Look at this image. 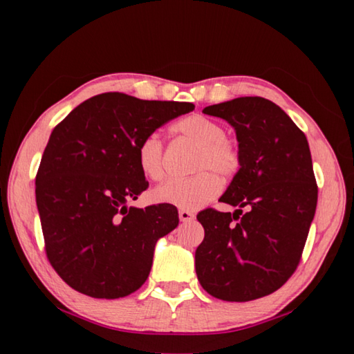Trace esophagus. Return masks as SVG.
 I'll list each match as a JSON object with an SVG mask.
<instances>
[{
	"instance_id": "esophagus-1",
	"label": "esophagus",
	"mask_w": 354,
	"mask_h": 354,
	"mask_svg": "<svg viewBox=\"0 0 354 354\" xmlns=\"http://www.w3.org/2000/svg\"><path fill=\"white\" fill-rule=\"evenodd\" d=\"M194 218H195L194 212L185 211V209H181V211H179V220H181V221H190V220H194Z\"/></svg>"
}]
</instances>
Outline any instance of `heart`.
Wrapping results in <instances>:
<instances>
[{"label":"heart","instance_id":"b5f03b06","mask_svg":"<svg viewBox=\"0 0 354 354\" xmlns=\"http://www.w3.org/2000/svg\"><path fill=\"white\" fill-rule=\"evenodd\" d=\"M175 133L198 145L194 156V170L198 171L189 178H173L154 190V198L167 205L192 211L212 201L221 192V181L217 176H234L241 169L242 159L239 148L225 137V128L214 120L200 113L189 115L175 124ZM137 164L151 181H160L165 176L164 143L159 136L143 137L137 147Z\"/></svg>","mask_w":354,"mask_h":354}]
</instances>
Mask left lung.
<instances>
[{"instance_id": "1", "label": "left lung", "mask_w": 354, "mask_h": 354, "mask_svg": "<svg viewBox=\"0 0 354 354\" xmlns=\"http://www.w3.org/2000/svg\"><path fill=\"white\" fill-rule=\"evenodd\" d=\"M236 129L241 169L220 201L196 218L205 239L195 251L200 284L223 301H251L278 290L301 259L317 207L308 139L290 117L262 97L203 109Z\"/></svg>"}]
</instances>
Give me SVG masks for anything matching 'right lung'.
<instances>
[{
	"label": "right lung",
	"mask_w": 354,
	"mask_h": 354,
	"mask_svg": "<svg viewBox=\"0 0 354 354\" xmlns=\"http://www.w3.org/2000/svg\"><path fill=\"white\" fill-rule=\"evenodd\" d=\"M192 103L97 95L53 129L35 175L45 253L71 289L122 298L145 283L154 245L178 226V211L160 203L128 207L148 181L137 147Z\"/></svg>",
	"instance_id": "right-lung-1"
}]
</instances>
